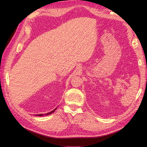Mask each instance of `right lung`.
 <instances>
[{
  "instance_id": "obj_1",
  "label": "right lung",
  "mask_w": 147,
  "mask_h": 147,
  "mask_svg": "<svg viewBox=\"0 0 147 147\" xmlns=\"http://www.w3.org/2000/svg\"><path fill=\"white\" fill-rule=\"evenodd\" d=\"M56 109H57V108H56L55 110H52L51 112H48V113H45V114H38V115H36V116H40V117H42L43 115H50V114H51L52 113L54 112L56 110Z\"/></svg>"
}]
</instances>
